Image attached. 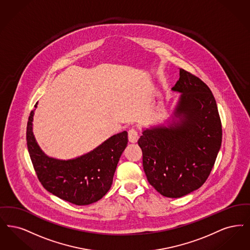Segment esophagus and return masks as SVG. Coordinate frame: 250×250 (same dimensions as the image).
Instances as JSON below:
<instances>
[{
  "mask_svg": "<svg viewBox=\"0 0 250 250\" xmlns=\"http://www.w3.org/2000/svg\"><path fill=\"white\" fill-rule=\"evenodd\" d=\"M138 139H139V132H138V130L136 129L135 127H131L128 130V140H129L130 142L135 143V142H137Z\"/></svg>",
  "mask_w": 250,
  "mask_h": 250,
  "instance_id": "esophagus-1",
  "label": "esophagus"
}]
</instances>
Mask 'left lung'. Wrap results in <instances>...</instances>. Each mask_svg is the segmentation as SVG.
<instances>
[{"label":"left lung","instance_id":"1","mask_svg":"<svg viewBox=\"0 0 250 250\" xmlns=\"http://www.w3.org/2000/svg\"><path fill=\"white\" fill-rule=\"evenodd\" d=\"M172 90L181 93L173 123L143 130L138 143L150 185L166 197L180 198L208 180L221 146L222 128L215 98L198 77L180 69Z\"/></svg>","mask_w":250,"mask_h":250}]
</instances>
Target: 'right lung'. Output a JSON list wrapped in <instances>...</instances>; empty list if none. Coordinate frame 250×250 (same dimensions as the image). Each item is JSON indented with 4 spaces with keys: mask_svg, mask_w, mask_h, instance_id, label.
Returning <instances> with one entry per match:
<instances>
[{
    "mask_svg": "<svg viewBox=\"0 0 250 250\" xmlns=\"http://www.w3.org/2000/svg\"><path fill=\"white\" fill-rule=\"evenodd\" d=\"M37 104L35 105V108ZM34 110L27 125V145L42 185L60 199L85 206L101 199L110 190L113 175L128 139L124 131L88 153L70 160L48 157L41 150L32 132Z\"/></svg>",
    "mask_w": 250,
    "mask_h": 250,
    "instance_id": "obj_1",
    "label": "right lung"
}]
</instances>
